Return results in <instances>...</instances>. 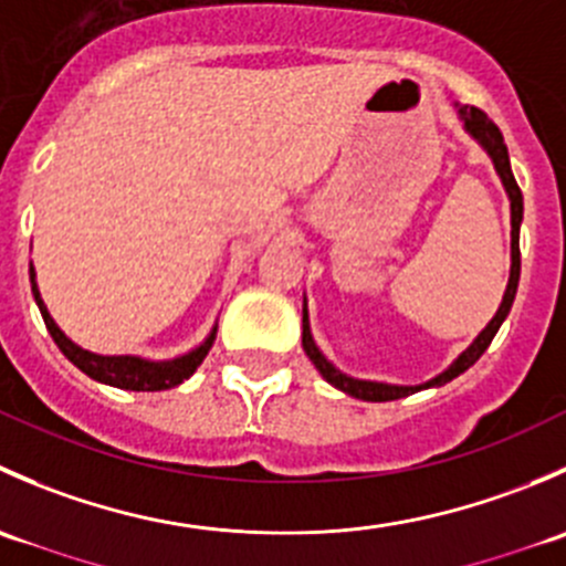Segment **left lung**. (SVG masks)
Here are the masks:
<instances>
[{
  "mask_svg": "<svg viewBox=\"0 0 566 566\" xmlns=\"http://www.w3.org/2000/svg\"><path fill=\"white\" fill-rule=\"evenodd\" d=\"M460 117H462V123H465L468 134H471L473 139H476L479 145L490 153V158H493L495 169H499V175H501V180H504V188H506V193H510V202H512V271H510V284H506L504 301H501L499 312H495V317L490 319L488 328H484L482 334L473 339V345L462 353L458 361H454L447 373L438 375V378H432L430 384H424V386H389V384H373V380H356V378H347V375H342L339 369H336L334 364L325 361L323 353L317 350L315 339H312V334H310V319H306V310H304V350H306V356L312 358V364H315V367L319 369V375H323L331 386H336L339 391L350 394V397L364 399V402H391V399H402V397H408V394L430 389V386H443V384H449V380L458 378V375L465 373L468 367H473V364L482 358V353L488 350L490 342H493V336L499 334L501 323H504L506 315H510L512 301H515L517 282H521V221H523L521 186H517L515 175H512L510 153H506L504 134L499 130V125H495L493 119H490L488 114L476 106H460Z\"/></svg>",
  "mask_w": 566,
  "mask_h": 566,
  "instance_id": "obj_1",
  "label": "left lung"
}]
</instances>
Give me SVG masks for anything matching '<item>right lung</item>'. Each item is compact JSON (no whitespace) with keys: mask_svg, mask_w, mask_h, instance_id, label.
Segmentation results:
<instances>
[{"mask_svg":"<svg viewBox=\"0 0 566 566\" xmlns=\"http://www.w3.org/2000/svg\"><path fill=\"white\" fill-rule=\"evenodd\" d=\"M30 279H32V293H35V301L40 306V315H43L45 328H49L51 339L56 342L62 353H65L67 361L76 364L84 375H90L98 384L114 386V389H125V391H164V389H175L180 386L182 380H188L193 375V369L202 364V358L208 356L210 345L216 339V331L197 347V350L186 353V356L175 358V361H142V358L134 356H95V353L82 350L78 345H73L56 323L51 319L49 310L43 306L35 284V271L30 268Z\"/></svg>","mask_w":566,"mask_h":566,"instance_id":"1","label":"right lung"}]
</instances>
